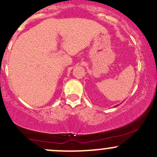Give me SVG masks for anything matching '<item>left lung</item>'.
Here are the masks:
<instances>
[{"instance_id": "1", "label": "left lung", "mask_w": 157, "mask_h": 157, "mask_svg": "<svg viewBox=\"0 0 157 157\" xmlns=\"http://www.w3.org/2000/svg\"><path fill=\"white\" fill-rule=\"evenodd\" d=\"M117 105H116V107H117Z\"/></svg>"}]
</instances>
